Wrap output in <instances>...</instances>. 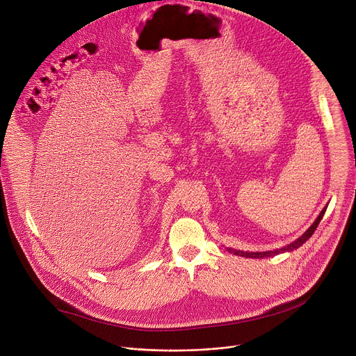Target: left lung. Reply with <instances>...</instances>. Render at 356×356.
Returning a JSON list of instances; mask_svg holds the SVG:
<instances>
[{
    "mask_svg": "<svg viewBox=\"0 0 356 356\" xmlns=\"http://www.w3.org/2000/svg\"><path fill=\"white\" fill-rule=\"evenodd\" d=\"M325 211H326V208L319 213V216L316 218V221L309 227V229L302 235V236H299L296 241H293L292 243H289V245H286V247H284V248H281V250H275V251H266V252H242V251H232V250H229L231 252H234L235 255H241V257H247V258H266V257H272V255H278L280 252H285V251H293V250H296V248H299L300 245H302L304 242H307L311 236H312V234L315 232V229H316V227L319 225V222H321V220H322V216H323V213H325Z\"/></svg>",
    "mask_w": 356,
    "mask_h": 356,
    "instance_id": "left-lung-1",
    "label": "left lung"
}]
</instances>
